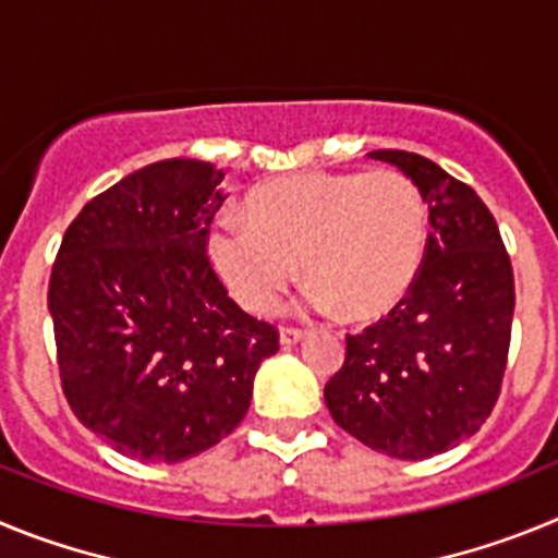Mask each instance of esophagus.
I'll return each mask as SVG.
<instances>
[{"instance_id":"esophagus-1","label":"esophagus","mask_w":558,"mask_h":558,"mask_svg":"<svg viewBox=\"0 0 558 558\" xmlns=\"http://www.w3.org/2000/svg\"><path fill=\"white\" fill-rule=\"evenodd\" d=\"M307 338V329L302 327H279V340H282L284 347H293L299 340Z\"/></svg>"}]
</instances>
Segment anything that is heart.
<instances>
[{"instance_id":"b5f03b06","label":"heart","mask_w":558,"mask_h":558,"mask_svg":"<svg viewBox=\"0 0 558 558\" xmlns=\"http://www.w3.org/2000/svg\"><path fill=\"white\" fill-rule=\"evenodd\" d=\"M245 217L209 229L211 268L236 304L265 315L295 279V256L318 310L368 322L391 313L425 265V195L397 170L295 172L254 186Z\"/></svg>"}]
</instances>
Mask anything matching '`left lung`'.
Masks as SVG:
<instances>
[{
	"label": "left lung",
	"instance_id": "8db88e82",
	"mask_svg": "<svg viewBox=\"0 0 558 558\" xmlns=\"http://www.w3.org/2000/svg\"><path fill=\"white\" fill-rule=\"evenodd\" d=\"M425 195L430 240L411 293L347 335L324 388L335 425L391 458L418 461L475 436L500 397L514 318V270L492 211L436 161L374 150Z\"/></svg>",
	"mask_w": 558,
	"mask_h": 558
}]
</instances>
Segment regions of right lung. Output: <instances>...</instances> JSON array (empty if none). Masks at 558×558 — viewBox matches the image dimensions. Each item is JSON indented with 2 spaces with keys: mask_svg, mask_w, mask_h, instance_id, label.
I'll use <instances>...</instances> for the list:
<instances>
[{
  "mask_svg": "<svg viewBox=\"0 0 558 558\" xmlns=\"http://www.w3.org/2000/svg\"><path fill=\"white\" fill-rule=\"evenodd\" d=\"M223 170L165 159L88 201L49 276L69 408L117 452L179 463L248 413L274 324L236 307L206 254Z\"/></svg>",
  "mask_w": 558,
  "mask_h": 558,
  "instance_id": "obj_1",
  "label": "right lung"
}]
</instances>
